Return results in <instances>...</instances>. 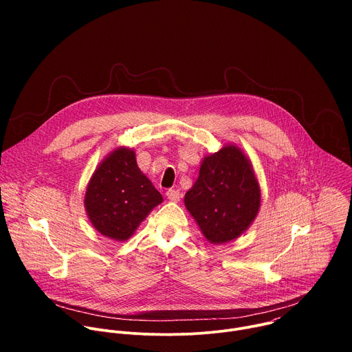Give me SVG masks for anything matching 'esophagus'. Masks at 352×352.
Listing matches in <instances>:
<instances>
[{"mask_svg": "<svg viewBox=\"0 0 352 352\" xmlns=\"http://www.w3.org/2000/svg\"><path fill=\"white\" fill-rule=\"evenodd\" d=\"M166 195L170 200H173V202H178V200L181 199V192L178 189H168Z\"/></svg>", "mask_w": 352, "mask_h": 352, "instance_id": "34e87169", "label": "esophagus"}]
</instances>
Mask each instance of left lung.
Listing matches in <instances>:
<instances>
[{
    "mask_svg": "<svg viewBox=\"0 0 352 352\" xmlns=\"http://www.w3.org/2000/svg\"><path fill=\"white\" fill-rule=\"evenodd\" d=\"M185 206L212 243L239 236L261 206V189L249 160L235 146L205 157Z\"/></svg>",
    "mask_w": 352,
    "mask_h": 352,
    "instance_id": "1",
    "label": "left lung"
}]
</instances>
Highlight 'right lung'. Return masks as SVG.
<instances>
[{"label": "right lung", "mask_w": 352, "mask_h": 352, "mask_svg": "<svg viewBox=\"0 0 352 352\" xmlns=\"http://www.w3.org/2000/svg\"><path fill=\"white\" fill-rule=\"evenodd\" d=\"M163 196L139 170L135 153L121 147L98 166L85 195L94 228L111 239H128Z\"/></svg>", "instance_id": "add662e5"}]
</instances>
